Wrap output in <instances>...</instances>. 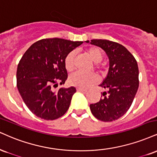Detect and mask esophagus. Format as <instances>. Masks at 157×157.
I'll list each match as a JSON object with an SVG mask.
<instances>
[{
    "label": "esophagus",
    "mask_w": 157,
    "mask_h": 157,
    "mask_svg": "<svg viewBox=\"0 0 157 157\" xmlns=\"http://www.w3.org/2000/svg\"><path fill=\"white\" fill-rule=\"evenodd\" d=\"M77 91H78V92H86L87 90L86 89H84V88H77Z\"/></svg>",
    "instance_id": "obj_1"
}]
</instances>
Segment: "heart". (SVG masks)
I'll return each mask as SVG.
<instances>
[{
  "instance_id": "obj_1",
  "label": "heart",
  "mask_w": 157,
  "mask_h": 157,
  "mask_svg": "<svg viewBox=\"0 0 157 157\" xmlns=\"http://www.w3.org/2000/svg\"><path fill=\"white\" fill-rule=\"evenodd\" d=\"M86 52L89 58L95 63H99L102 60L103 53L101 50L97 47H91L86 50ZM75 52L74 51L69 52L66 56L64 60V65L67 71H71L74 69V59H75ZM99 80L98 77L95 74H84L80 71L71 74L69 77V81L71 86L79 87V88H86L92 85L97 83Z\"/></svg>"
}]
</instances>
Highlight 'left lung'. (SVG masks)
Wrapping results in <instances>:
<instances>
[{
	"label": "left lung",
	"instance_id": "8db88e82",
	"mask_svg": "<svg viewBox=\"0 0 157 157\" xmlns=\"http://www.w3.org/2000/svg\"><path fill=\"white\" fill-rule=\"evenodd\" d=\"M86 42L101 48L109 59L108 73L99 85L107 91L103 92L98 102L90 104V111L100 121H116L127 112L138 89L137 63L127 49L118 43L106 39Z\"/></svg>",
	"mask_w": 157,
	"mask_h": 157
}]
</instances>
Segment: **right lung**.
Returning a JSON list of instances; mask_svg holds the SVG:
<instances>
[{"instance_id":"right-lung-1","label":"right lung","mask_w":157,"mask_h":157,"mask_svg":"<svg viewBox=\"0 0 157 157\" xmlns=\"http://www.w3.org/2000/svg\"><path fill=\"white\" fill-rule=\"evenodd\" d=\"M82 44L63 39H44L26 50L17 66V86L25 104L33 114L44 120H55L65 114L76 92L63 85L68 77L64 60L71 51Z\"/></svg>"}]
</instances>
